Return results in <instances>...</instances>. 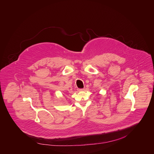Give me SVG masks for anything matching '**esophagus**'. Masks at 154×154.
I'll list each match as a JSON object with an SVG mask.
<instances>
[{
  "label": "esophagus",
  "mask_w": 154,
  "mask_h": 154,
  "mask_svg": "<svg viewBox=\"0 0 154 154\" xmlns=\"http://www.w3.org/2000/svg\"><path fill=\"white\" fill-rule=\"evenodd\" d=\"M78 91H84V89L82 88V89H78Z\"/></svg>",
  "instance_id": "esophagus-1"
}]
</instances>
